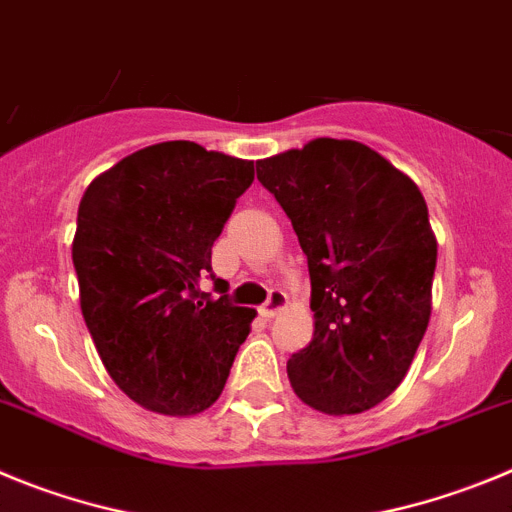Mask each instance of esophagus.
Masks as SVG:
<instances>
[{
  "label": "esophagus",
  "instance_id": "esophagus-1",
  "mask_svg": "<svg viewBox=\"0 0 512 512\" xmlns=\"http://www.w3.org/2000/svg\"><path fill=\"white\" fill-rule=\"evenodd\" d=\"M285 303H288V296H285L283 290H270L267 301L260 306V316H265V319H273L275 313H278Z\"/></svg>",
  "mask_w": 512,
  "mask_h": 512
}]
</instances>
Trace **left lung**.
Listing matches in <instances>:
<instances>
[{
    "label": "left lung",
    "instance_id": "obj_1",
    "mask_svg": "<svg viewBox=\"0 0 512 512\" xmlns=\"http://www.w3.org/2000/svg\"><path fill=\"white\" fill-rule=\"evenodd\" d=\"M311 275L313 339L288 359L298 398L349 416L388 398L431 319L436 237L416 183L372 147L319 137L257 160Z\"/></svg>",
    "mask_w": 512,
    "mask_h": 512
}]
</instances>
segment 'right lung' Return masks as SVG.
<instances>
[{
    "mask_svg": "<svg viewBox=\"0 0 512 512\" xmlns=\"http://www.w3.org/2000/svg\"><path fill=\"white\" fill-rule=\"evenodd\" d=\"M252 181V160L173 140L104 170L78 204L81 313L112 380L147 411H206L250 334L255 308L211 298L199 283Z\"/></svg>",
    "mask_w": 512,
    "mask_h": 512,
    "instance_id": "add662e5",
    "label": "right lung"
}]
</instances>
